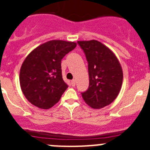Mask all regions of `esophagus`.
<instances>
[{
    "mask_svg": "<svg viewBox=\"0 0 150 150\" xmlns=\"http://www.w3.org/2000/svg\"><path fill=\"white\" fill-rule=\"evenodd\" d=\"M75 85H76V80H75V79L71 80V86H75Z\"/></svg>",
    "mask_w": 150,
    "mask_h": 150,
    "instance_id": "34e87169",
    "label": "esophagus"
}]
</instances>
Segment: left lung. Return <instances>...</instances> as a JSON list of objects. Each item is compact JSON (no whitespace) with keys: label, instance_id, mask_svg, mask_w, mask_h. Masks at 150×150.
I'll use <instances>...</instances> for the list:
<instances>
[{"label":"left lung","instance_id":"1","mask_svg":"<svg viewBox=\"0 0 150 150\" xmlns=\"http://www.w3.org/2000/svg\"><path fill=\"white\" fill-rule=\"evenodd\" d=\"M88 62L89 86L82 93L84 101L93 109L112 103L120 93L123 80L121 64L112 50L95 40L77 42Z\"/></svg>","mask_w":150,"mask_h":150}]
</instances>
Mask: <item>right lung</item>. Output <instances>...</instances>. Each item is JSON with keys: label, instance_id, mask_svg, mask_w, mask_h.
<instances>
[{"label": "right lung", "instance_id": "obj_1", "mask_svg": "<svg viewBox=\"0 0 150 150\" xmlns=\"http://www.w3.org/2000/svg\"><path fill=\"white\" fill-rule=\"evenodd\" d=\"M76 46L75 42L53 40L28 55L21 66L19 83L30 104L46 110L59 101L68 87L62 78L61 62Z\"/></svg>", "mask_w": 150, "mask_h": 150}]
</instances>
